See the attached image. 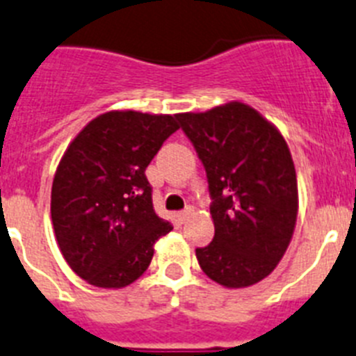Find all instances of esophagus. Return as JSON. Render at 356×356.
Segmentation results:
<instances>
[{"instance_id":"34e87169","label":"esophagus","mask_w":356,"mask_h":356,"mask_svg":"<svg viewBox=\"0 0 356 356\" xmlns=\"http://www.w3.org/2000/svg\"><path fill=\"white\" fill-rule=\"evenodd\" d=\"M193 213H195L193 207H191V206H190V207H186L184 211H179V213H177V220H179V222H181V223H184L186 220H188V218H190Z\"/></svg>"}]
</instances>
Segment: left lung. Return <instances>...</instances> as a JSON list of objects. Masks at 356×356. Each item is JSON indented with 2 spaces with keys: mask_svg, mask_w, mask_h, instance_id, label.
<instances>
[{
  "mask_svg": "<svg viewBox=\"0 0 356 356\" xmlns=\"http://www.w3.org/2000/svg\"><path fill=\"white\" fill-rule=\"evenodd\" d=\"M177 120L204 163L213 198L214 238L197 248L198 264L223 287L254 286L277 268L296 225L289 147L270 120L239 101Z\"/></svg>",
  "mask_w": 356,
  "mask_h": 356,
  "instance_id": "1",
  "label": "left lung"
}]
</instances>
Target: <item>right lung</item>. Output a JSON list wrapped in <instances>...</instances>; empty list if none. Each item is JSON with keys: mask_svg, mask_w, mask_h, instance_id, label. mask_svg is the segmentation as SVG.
<instances>
[{"mask_svg": "<svg viewBox=\"0 0 356 356\" xmlns=\"http://www.w3.org/2000/svg\"><path fill=\"white\" fill-rule=\"evenodd\" d=\"M177 115L113 110L78 133L51 190V220L70 270L95 287L120 289L149 268L154 245L172 230L152 207L145 168Z\"/></svg>", "mask_w": 356, "mask_h": 356, "instance_id": "1", "label": "right lung"}]
</instances>
